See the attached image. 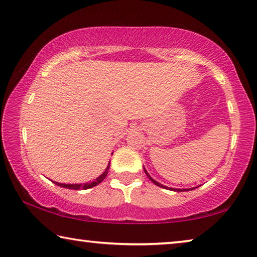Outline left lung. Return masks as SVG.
Returning a JSON list of instances; mask_svg holds the SVG:
<instances>
[{"label": "left lung", "instance_id": "obj_1", "mask_svg": "<svg viewBox=\"0 0 257 257\" xmlns=\"http://www.w3.org/2000/svg\"><path fill=\"white\" fill-rule=\"evenodd\" d=\"M144 171H145V173L147 175V177L150 178V180L153 182V184H155L156 186H159V187H161V188H165V189H169V190H173V191H188V190H193L194 188H197V187H194V188H171V187H167V186H164V185H162V184H160V182H158L156 180H154L153 178H152L150 175H149V172L146 171V169L144 168Z\"/></svg>", "mask_w": 257, "mask_h": 257}]
</instances>
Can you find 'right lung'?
Returning <instances> with one entry per match:
<instances>
[{"label": "right lung", "mask_w": 257, "mask_h": 257, "mask_svg": "<svg viewBox=\"0 0 257 257\" xmlns=\"http://www.w3.org/2000/svg\"><path fill=\"white\" fill-rule=\"evenodd\" d=\"M108 169H110V162H108L105 171H104L101 176H98L96 179H94L93 181L84 182V184H61V182H56V181H53V182L55 185H58L60 187H63V188H68V189H73V190H79L81 188L88 189V188H92V187H94V186H97L98 184H101V182L104 179H105V177H106L107 172H108Z\"/></svg>", "instance_id": "obj_1"}]
</instances>
